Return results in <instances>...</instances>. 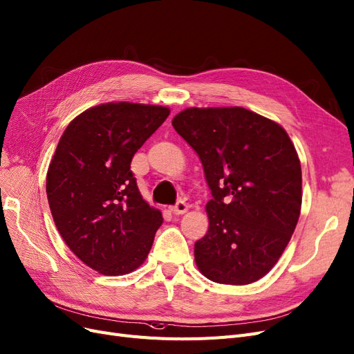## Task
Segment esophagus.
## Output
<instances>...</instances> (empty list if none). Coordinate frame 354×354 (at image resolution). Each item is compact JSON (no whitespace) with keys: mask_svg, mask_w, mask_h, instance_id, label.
Here are the masks:
<instances>
[{"mask_svg":"<svg viewBox=\"0 0 354 354\" xmlns=\"http://www.w3.org/2000/svg\"><path fill=\"white\" fill-rule=\"evenodd\" d=\"M170 212H172L175 216H180L188 212V204L185 201H178L176 205L170 207Z\"/></svg>","mask_w":354,"mask_h":354,"instance_id":"obj_1","label":"esophagus"}]
</instances>
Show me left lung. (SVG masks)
<instances>
[{"label": "left lung", "instance_id": "1", "mask_svg": "<svg viewBox=\"0 0 354 354\" xmlns=\"http://www.w3.org/2000/svg\"><path fill=\"white\" fill-rule=\"evenodd\" d=\"M172 125L203 163L213 200L195 264L208 280L251 284L277 264L302 207L295 144L276 121L242 106L187 108Z\"/></svg>", "mask_w": 354, "mask_h": 354}]
</instances>
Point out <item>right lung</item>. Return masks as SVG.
<instances>
[{"mask_svg": "<svg viewBox=\"0 0 354 354\" xmlns=\"http://www.w3.org/2000/svg\"><path fill=\"white\" fill-rule=\"evenodd\" d=\"M169 113L159 104H97L74 118L52 156L46 195L55 226L71 252L103 276L137 270L163 223L129 167Z\"/></svg>", "mask_w": 354, "mask_h": 354, "instance_id": "obj_1", "label": "right lung"}]
</instances>
